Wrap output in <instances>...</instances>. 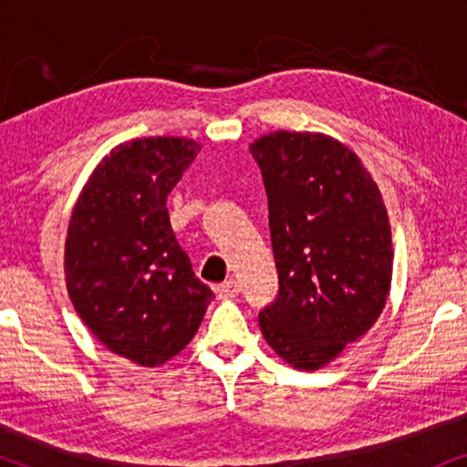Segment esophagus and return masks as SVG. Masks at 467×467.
<instances>
[{
  "instance_id": "34e87169",
  "label": "esophagus",
  "mask_w": 467,
  "mask_h": 467,
  "mask_svg": "<svg viewBox=\"0 0 467 467\" xmlns=\"http://www.w3.org/2000/svg\"><path fill=\"white\" fill-rule=\"evenodd\" d=\"M214 291L219 299H234L240 296V285H238V280H227V283L216 286Z\"/></svg>"
}]
</instances>
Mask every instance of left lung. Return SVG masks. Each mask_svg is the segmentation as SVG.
Listing matches in <instances>:
<instances>
[{"mask_svg":"<svg viewBox=\"0 0 467 467\" xmlns=\"http://www.w3.org/2000/svg\"><path fill=\"white\" fill-rule=\"evenodd\" d=\"M267 191L278 297L259 312L267 347L317 372L385 310L393 242L366 165L318 131H272L248 146Z\"/></svg>","mask_w":467,"mask_h":467,"instance_id":"8db88e82","label":"left lung"}]
</instances>
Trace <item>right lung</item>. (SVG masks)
<instances>
[{
	"label": "right lung",
	"instance_id": "right-lung-1",
	"mask_svg": "<svg viewBox=\"0 0 467 467\" xmlns=\"http://www.w3.org/2000/svg\"><path fill=\"white\" fill-rule=\"evenodd\" d=\"M200 150L195 140L174 136L114 146L69 216L63 253L69 299L108 350L142 368L181 353L214 299L178 246L165 206Z\"/></svg>",
	"mask_w": 467,
	"mask_h": 467
}]
</instances>
